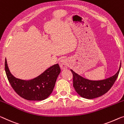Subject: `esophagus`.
Wrapping results in <instances>:
<instances>
[{
	"instance_id": "obj_1",
	"label": "esophagus",
	"mask_w": 124,
	"mask_h": 124,
	"mask_svg": "<svg viewBox=\"0 0 124 124\" xmlns=\"http://www.w3.org/2000/svg\"><path fill=\"white\" fill-rule=\"evenodd\" d=\"M59 65L62 69H65L69 66V62L67 60L62 59L59 62Z\"/></svg>"
}]
</instances>
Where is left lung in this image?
Here are the masks:
<instances>
[{"instance_id":"8db88e82","label":"left lung","mask_w":124,"mask_h":124,"mask_svg":"<svg viewBox=\"0 0 124 124\" xmlns=\"http://www.w3.org/2000/svg\"><path fill=\"white\" fill-rule=\"evenodd\" d=\"M121 68L115 75L101 80H90L82 77L71 70L73 75V86L75 91L82 98L93 99L105 94L111 89L119 75Z\"/></svg>"}]
</instances>
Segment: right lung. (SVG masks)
<instances>
[{
	"label": "right lung",
	"mask_w": 124,
	"mask_h": 124,
	"mask_svg": "<svg viewBox=\"0 0 124 124\" xmlns=\"http://www.w3.org/2000/svg\"><path fill=\"white\" fill-rule=\"evenodd\" d=\"M5 70L11 87L17 94L25 99L33 101L43 100L48 98L54 89L57 78L61 71L59 65L56 64L47 69L37 77L25 80L12 75L6 59Z\"/></svg>",
	"instance_id": "right-lung-1"
}]
</instances>
